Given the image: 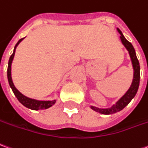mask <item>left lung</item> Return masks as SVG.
I'll return each mask as SVG.
<instances>
[{
	"mask_svg": "<svg viewBox=\"0 0 148 148\" xmlns=\"http://www.w3.org/2000/svg\"><path fill=\"white\" fill-rule=\"evenodd\" d=\"M117 29L118 32L121 35L120 39L121 41H122V43L126 47V49L128 50L130 57H131L132 66H133V69H134V77H133V81H132V86H131V87L127 91V93L114 105L111 106L110 108L100 109V108H97L95 106H91L92 110H95L97 112L103 114H114L118 112V111H120L121 110H123L125 106H127L128 103H130L132 101V99L135 97L136 93L138 91L139 86L140 66H139V60H138L137 57H136V54H135V50L134 49V47H133V45H132V43L128 42L127 40L124 38V36L123 35L120 29Z\"/></svg>",
	"mask_w": 148,
	"mask_h": 148,
	"instance_id": "obj_1",
	"label": "left lung"
}]
</instances>
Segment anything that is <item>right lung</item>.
Segmentation results:
<instances>
[{
	"mask_svg": "<svg viewBox=\"0 0 148 148\" xmlns=\"http://www.w3.org/2000/svg\"><path fill=\"white\" fill-rule=\"evenodd\" d=\"M24 38H21L20 39L18 42L16 43L15 47H14V49H13V54L10 56L9 60V65H8V70H7V77H8V81H9V86L12 89V90L14 93V95L16 97V99H18V101L20 102L23 106H25L27 108H29L31 110H44V109H47L50 106H52L56 100H53V101H38V100H35V99H29L26 96L23 95L21 93L17 90V89L13 85V82L12 81V77H11V64H12V62H13V58H14V54H15V50H16V46L18 45V44L20 43Z\"/></svg>",
	"mask_w": 148,
	"mask_h": 148,
	"instance_id": "right-lung-1",
	"label": "right lung"
}]
</instances>
